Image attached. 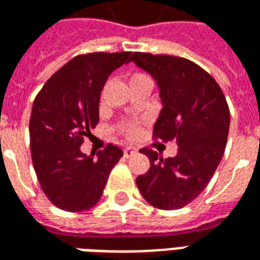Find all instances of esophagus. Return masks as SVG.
<instances>
[{
    "label": "esophagus",
    "mask_w": 260,
    "mask_h": 260,
    "mask_svg": "<svg viewBox=\"0 0 260 260\" xmlns=\"http://www.w3.org/2000/svg\"><path fill=\"white\" fill-rule=\"evenodd\" d=\"M136 152H138V150H136L135 147H131V146L124 147V156H125V157H132L134 154H136Z\"/></svg>",
    "instance_id": "1"
}]
</instances>
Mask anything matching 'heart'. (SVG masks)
I'll return each instance as SVG.
<instances>
[{
  "label": "heart",
  "mask_w": 260,
  "mask_h": 260,
  "mask_svg": "<svg viewBox=\"0 0 260 260\" xmlns=\"http://www.w3.org/2000/svg\"><path fill=\"white\" fill-rule=\"evenodd\" d=\"M142 78H147V76L145 74H142V72H134V74L131 75V80L142 79ZM119 131L126 138H135L139 134V124L136 121H128V122H124V124L121 125Z\"/></svg>",
  "instance_id": "heart-1"
}]
</instances>
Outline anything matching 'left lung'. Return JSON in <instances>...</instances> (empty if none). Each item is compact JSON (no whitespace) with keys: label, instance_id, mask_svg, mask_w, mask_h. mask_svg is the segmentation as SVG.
Here are the masks:
<instances>
[{"label":"left lung","instance_id":"8db88e82","mask_svg":"<svg viewBox=\"0 0 260 260\" xmlns=\"http://www.w3.org/2000/svg\"><path fill=\"white\" fill-rule=\"evenodd\" d=\"M138 67L157 80L163 110L153 139L177 141L175 157L163 160L150 147L147 173L136 178L142 196L152 206L175 210L201 195L212 180L227 145L230 108L212 75L189 59L166 54L134 53Z\"/></svg>","mask_w":260,"mask_h":260}]
</instances>
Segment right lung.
Wrapping results in <instances>:
<instances>
[{
    "label": "right lung",
    "mask_w": 260,
    "mask_h": 260,
    "mask_svg": "<svg viewBox=\"0 0 260 260\" xmlns=\"http://www.w3.org/2000/svg\"><path fill=\"white\" fill-rule=\"evenodd\" d=\"M129 51L80 54L44 83L31 107V161L43 192L65 212H85L102 198L122 150L108 143L86 156L80 145L99 122V103L108 75L129 62Z\"/></svg>",
    "instance_id": "obj_1"
}]
</instances>
